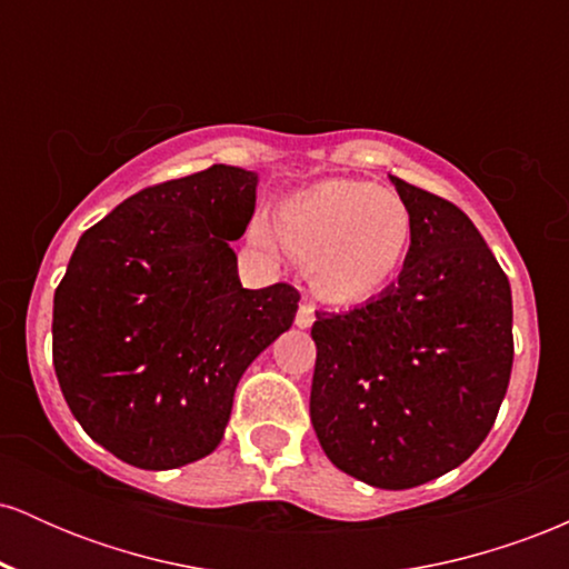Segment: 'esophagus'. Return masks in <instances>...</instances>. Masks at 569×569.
I'll return each instance as SVG.
<instances>
[{
  "instance_id": "esophagus-1",
  "label": "esophagus",
  "mask_w": 569,
  "mask_h": 569,
  "mask_svg": "<svg viewBox=\"0 0 569 569\" xmlns=\"http://www.w3.org/2000/svg\"><path fill=\"white\" fill-rule=\"evenodd\" d=\"M312 321H316V305L312 302H305L299 305V312H297V326L299 329H310Z\"/></svg>"
}]
</instances>
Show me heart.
Masks as SVG:
<instances>
[{
  "label": "heart",
  "mask_w": 569,
  "mask_h": 569,
  "mask_svg": "<svg viewBox=\"0 0 569 569\" xmlns=\"http://www.w3.org/2000/svg\"><path fill=\"white\" fill-rule=\"evenodd\" d=\"M411 213L396 192L367 181H323L293 194L270 219L251 221V240L280 246L307 267L316 291L339 305L380 297L396 283L411 248Z\"/></svg>",
  "instance_id": "1"
}]
</instances>
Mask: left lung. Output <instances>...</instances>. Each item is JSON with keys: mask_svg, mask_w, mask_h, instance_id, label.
I'll return each instance as SVG.
<instances>
[{"mask_svg": "<svg viewBox=\"0 0 569 569\" xmlns=\"http://www.w3.org/2000/svg\"><path fill=\"white\" fill-rule=\"evenodd\" d=\"M411 213L398 283L348 312L316 310L310 420L326 457L382 489L466 462L513 367L511 286L455 202L390 176Z\"/></svg>", "mask_w": 569, "mask_h": 569, "instance_id": "8db88e82", "label": "left lung"}]
</instances>
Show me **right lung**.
Here are the masks:
<instances>
[{
  "instance_id": "1",
  "label": "right lung",
  "mask_w": 569,
  "mask_h": 569,
  "mask_svg": "<svg viewBox=\"0 0 569 569\" xmlns=\"http://www.w3.org/2000/svg\"><path fill=\"white\" fill-rule=\"evenodd\" d=\"M257 173L211 166L130 194L90 227L53 299V367L90 439L143 471L219 447L248 363L293 323L291 283L243 289L230 240Z\"/></svg>"
}]
</instances>
